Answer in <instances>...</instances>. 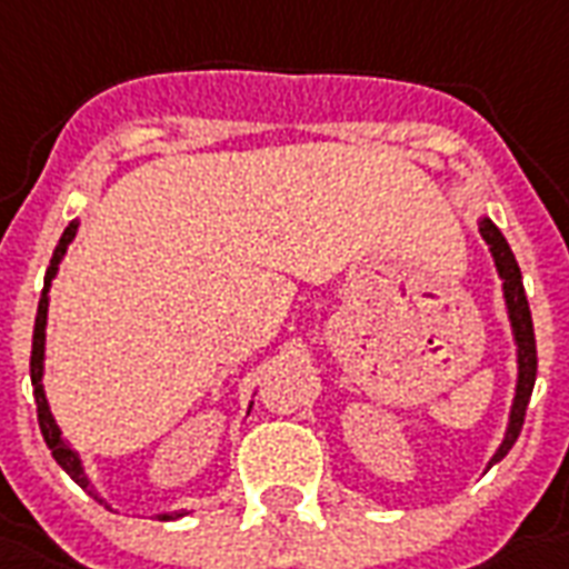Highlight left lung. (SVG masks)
I'll list each match as a JSON object with an SVG mask.
<instances>
[{
    "instance_id": "left-lung-1",
    "label": "left lung",
    "mask_w": 569,
    "mask_h": 569,
    "mask_svg": "<svg viewBox=\"0 0 569 569\" xmlns=\"http://www.w3.org/2000/svg\"><path fill=\"white\" fill-rule=\"evenodd\" d=\"M480 236L489 244V253H492V262H496V271L501 277V292H505V307L507 319H510V331H513V346H516V388H513V402H510V418H507L505 439L498 445V450L489 459L492 468L496 462L510 453V448L519 439L522 432V423H526V409L528 400H531V390H535L537 381V342H535V322H531V310H528L526 286H522V271L516 266V256L507 244V238L501 236V229L489 220V217H480Z\"/></svg>"
}]
</instances>
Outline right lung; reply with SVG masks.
I'll use <instances>...</instances> for the list:
<instances>
[{
  "instance_id": "add662e5",
  "label": "right lung",
  "mask_w": 569,
  "mask_h": 569,
  "mask_svg": "<svg viewBox=\"0 0 569 569\" xmlns=\"http://www.w3.org/2000/svg\"><path fill=\"white\" fill-rule=\"evenodd\" d=\"M77 227H80V220H71L68 229L59 238V244L53 250V259H50V268H47V277H43V292L41 301H38V316H34V333H32V363H29V370H32V388H34V402H38V423H41V436L47 441V448L53 450V459L59 466L71 475L73 483H80L89 496H94L101 505H107L98 492H94L92 480L86 475V468H82L80 453L68 445V439L62 436V429L56 423L53 411H50V402H47V390H43V349H47V310H50V286H53L56 274H59V266H62L64 253H68V244L77 236ZM253 406V402H250ZM184 513H160L158 519H179Z\"/></svg>"
}]
</instances>
